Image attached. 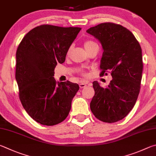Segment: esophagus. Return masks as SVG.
Masks as SVG:
<instances>
[{
	"mask_svg": "<svg viewBox=\"0 0 156 156\" xmlns=\"http://www.w3.org/2000/svg\"><path fill=\"white\" fill-rule=\"evenodd\" d=\"M86 86V84H85V83H81L80 84V88H85Z\"/></svg>",
	"mask_w": 156,
	"mask_h": 156,
	"instance_id": "1",
	"label": "esophagus"
}]
</instances>
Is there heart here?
<instances>
[{
    "label": "heart",
    "instance_id": "heart-1",
    "mask_svg": "<svg viewBox=\"0 0 156 156\" xmlns=\"http://www.w3.org/2000/svg\"><path fill=\"white\" fill-rule=\"evenodd\" d=\"M96 45H97V44L92 40H86V41H85V42H84V47H85V49L86 50V51H88L90 49L92 48V47H93V46H96ZM71 50H72V47L70 46V47L68 48V50H67V52H66V55L67 56H68L70 55ZM82 75L83 76H86V73H83Z\"/></svg>",
    "mask_w": 156,
    "mask_h": 156
}]
</instances>
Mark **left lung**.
<instances>
[{
    "instance_id": "1",
    "label": "left lung",
    "mask_w": 156,
    "mask_h": 156,
    "mask_svg": "<svg viewBox=\"0 0 156 156\" xmlns=\"http://www.w3.org/2000/svg\"><path fill=\"white\" fill-rule=\"evenodd\" d=\"M86 32L102 44L100 76L109 73L113 78L105 88L97 81L92 83L90 110L100 121L115 122L132 110L140 92L143 69L140 45L129 30L118 24L101 23Z\"/></svg>"
}]
</instances>
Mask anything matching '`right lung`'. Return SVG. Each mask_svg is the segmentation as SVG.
Returning a JSON list of instances; mask_svg holds the SVG:
<instances>
[{
    "label": "right lung",
    "instance_id": "obj_1",
    "mask_svg": "<svg viewBox=\"0 0 156 156\" xmlns=\"http://www.w3.org/2000/svg\"><path fill=\"white\" fill-rule=\"evenodd\" d=\"M80 27L42 24L31 29L16 51V80L19 98L25 111L39 123L52 126L64 121L79 85L57 82L53 76L57 63H64L68 48Z\"/></svg>",
    "mask_w": 156,
    "mask_h": 156
}]
</instances>
